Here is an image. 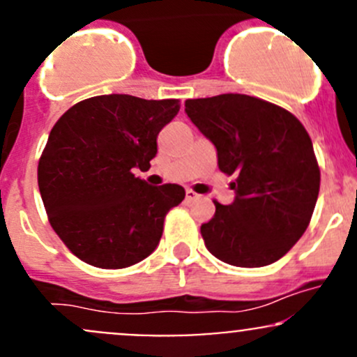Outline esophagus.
<instances>
[{
  "label": "esophagus",
  "instance_id": "esophagus-1",
  "mask_svg": "<svg viewBox=\"0 0 357 357\" xmlns=\"http://www.w3.org/2000/svg\"><path fill=\"white\" fill-rule=\"evenodd\" d=\"M199 199V193H195L193 190H186V200L188 202H193Z\"/></svg>",
  "mask_w": 357,
  "mask_h": 357
}]
</instances>
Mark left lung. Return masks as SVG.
Segmentation results:
<instances>
[{"label": "left lung", "mask_w": 357, "mask_h": 357, "mask_svg": "<svg viewBox=\"0 0 357 357\" xmlns=\"http://www.w3.org/2000/svg\"><path fill=\"white\" fill-rule=\"evenodd\" d=\"M185 112L218 150L219 169L236 174L235 200H214V218L200 228L207 250L238 268L282 259L307 229L319 193L305 128L289 110L238 93L186 100Z\"/></svg>", "instance_id": "8db88e82"}]
</instances>
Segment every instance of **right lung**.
<instances>
[{"instance_id": "1", "label": "right lung", "mask_w": 357, "mask_h": 357, "mask_svg": "<svg viewBox=\"0 0 357 357\" xmlns=\"http://www.w3.org/2000/svg\"><path fill=\"white\" fill-rule=\"evenodd\" d=\"M179 107V100L102 95L75 103L53 126L39 158V193L52 228L86 264L128 268L157 248L185 188L152 186L132 171H149L158 132Z\"/></svg>"}]
</instances>
